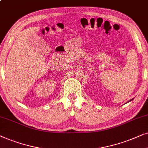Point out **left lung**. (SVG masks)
Returning a JSON list of instances; mask_svg holds the SVG:
<instances>
[{
    "mask_svg": "<svg viewBox=\"0 0 148 148\" xmlns=\"http://www.w3.org/2000/svg\"><path fill=\"white\" fill-rule=\"evenodd\" d=\"M131 100H132V99H131V100H130V101H131Z\"/></svg>",
    "mask_w": 148,
    "mask_h": 148,
    "instance_id": "obj_1",
    "label": "left lung"
}]
</instances>
